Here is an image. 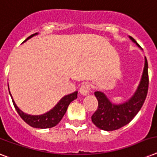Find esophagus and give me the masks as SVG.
I'll list each match as a JSON object with an SVG mask.
<instances>
[{"label": "esophagus", "instance_id": "esophagus-1", "mask_svg": "<svg viewBox=\"0 0 157 157\" xmlns=\"http://www.w3.org/2000/svg\"><path fill=\"white\" fill-rule=\"evenodd\" d=\"M90 90H91V87H90V84L89 82H85L83 83L81 85V88H80V92L82 95H87L90 92Z\"/></svg>", "mask_w": 157, "mask_h": 157}]
</instances>
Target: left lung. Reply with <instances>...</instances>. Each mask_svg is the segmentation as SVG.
<instances>
[{
  "instance_id": "8db88e82",
  "label": "left lung",
  "mask_w": 157,
  "mask_h": 157,
  "mask_svg": "<svg viewBox=\"0 0 157 157\" xmlns=\"http://www.w3.org/2000/svg\"><path fill=\"white\" fill-rule=\"evenodd\" d=\"M137 45V42L130 37ZM140 47V46H139ZM148 64L145 57L144 69L138 89L132 98L120 105H114L109 101L105 94L100 91L94 93L98 101V107L92 115V122L104 131H114L129 123L140 110L144 103L148 90Z\"/></svg>"
}]
</instances>
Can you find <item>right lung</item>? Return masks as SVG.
<instances>
[{"label":"right lung","mask_w":157,"mask_h":157,"mask_svg":"<svg viewBox=\"0 0 157 157\" xmlns=\"http://www.w3.org/2000/svg\"><path fill=\"white\" fill-rule=\"evenodd\" d=\"M35 34H37V33L31 34L25 40H27ZM76 98H77V92L76 91L71 94L66 95L59 101L58 104L53 109H51L50 111H48L46 114H42V115H30V114H25L21 111V109H19V108L17 106L13 99L12 101L17 112L18 113L20 117L25 121V123L28 125H30V127L44 129V128H51V127L56 126L60 122L64 114L67 111V109L70 103L72 102V101H74L75 99H76ZM11 98H13L12 96H11Z\"/></svg>","instance_id":"obj_1"}]
</instances>
